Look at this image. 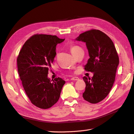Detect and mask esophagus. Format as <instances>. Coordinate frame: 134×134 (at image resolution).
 Listing matches in <instances>:
<instances>
[{
    "instance_id": "34e87169",
    "label": "esophagus",
    "mask_w": 134,
    "mask_h": 134,
    "mask_svg": "<svg viewBox=\"0 0 134 134\" xmlns=\"http://www.w3.org/2000/svg\"><path fill=\"white\" fill-rule=\"evenodd\" d=\"M71 80H79V78H78V77L74 76V77H72V78H71Z\"/></svg>"
}]
</instances>
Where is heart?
Here are the masks:
<instances>
[{
	"instance_id": "heart-1",
	"label": "heart",
	"mask_w": 134,
	"mask_h": 134,
	"mask_svg": "<svg viewBox=\"0 0 134 134\" xmlns=\"http://www.w3.org/2000/svg\"><path fill=\"white\" fill-rule=\"evenodd\" d=\"M70 51L72 53V54L74 56L75 55H76L77 53H78V52H80V51L83 50L82 48H81L80 46H77V45L71 46L70 47Z\"/></svg>"
}]
</instances>
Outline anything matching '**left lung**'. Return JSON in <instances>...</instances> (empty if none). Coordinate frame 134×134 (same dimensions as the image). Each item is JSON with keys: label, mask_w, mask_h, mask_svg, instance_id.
Wrapping results in <instances>:
<instances>
[{"label": "left lung", "mask_w": 134, "mask_h": 134, "mask_svg": "<svg viewBox=\"0 0 134 134\" xmlns=\"http://www.w3.org/2000/svg\"><path fill=\"white\" fill-rule=\"evenodd\" d=\"M75 40L86 43L90 59L84 69L93 73L92 79L83 78L86 85L83 97L90 103H97L107 96L114 83L118 54L111 39L99 30L85 32Z\"/></svg>", "instance_id": "obj_1"}]
</instances>
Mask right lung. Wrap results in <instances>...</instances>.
<instances>
[{
	"mask_svg": "<svg viewBox=\"0 0 134 134\" xmlns=\"http://www.w3.org/2000/svg\"><path fill=\"white\" fill-rule=\"evenodd\" d=\"M64 40L56 36L35 35L27 40L19 53L20 79L31 102L38 108H49L57 102L65 83L60 78L52 81L47 76L56 54V46Z\"/></svg>",
	"mask_w": 134,
	"mask_h": 134,
	"instance_id": "right-lung-1",
	"label": "right lung"
}]
</instances>
